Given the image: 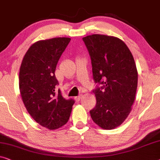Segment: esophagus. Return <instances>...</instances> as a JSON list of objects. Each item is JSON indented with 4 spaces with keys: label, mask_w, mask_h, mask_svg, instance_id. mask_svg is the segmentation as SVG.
<instances>
[{
    "label": "esophagus",
    "mask_w": 160,
    "mask_h": 160,
    "mask_svg": "<svg viewBox=\"0 0 160 160\" xmlns=\"http://www.w3.org/2000/svg\"><path fill=\"white\" fill-rule=\"evenodd\" d=\"M82 94H80V95H78V96H76V97H75V98L76 101H80V100L81 99V98H82Z\"/></svg>",
    "instance_id": "34e87169"
}]
</instances>
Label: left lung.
Returning a JSON list of instances; mask_svg holds the SVG:
<instances>
[{"instance_id":"1","label":"left lung","mask_w":160,"mask_h":160,"mask_svg":"<svg viewBox=\"0 0 160 160\" xmlns=\"http://www.w3.org/2000/svg\"><path fill=\"white\" fill-rule=\"evenodd\" d=\"M82 40L91 60L96 107L92 120L103 129L120 125L131 111L136 96L138 72L131 52L122 40L104 35H92ZM102 84V87H98Z\"/></svg>"}]
</instances>
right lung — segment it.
<instances>
[{
    "label": "right lung",
    "mask_w": 160,
    "mask_h": 160,
    "mask_svg": "<svg viewBox=\"0 0 160 160\" xmlns=\"http://www.w3.org/2000/svg\"><path fill=\"white\" fill-rule=\"evenodd\" d=\"M70 40L55 38L35 42L20 67L19 84L24 104L34 120L49 130L66 124L75 103L57 90L55 76L57 63Z\"/></svg>",
    "instance_id": "add662e5"
}]
</instances>
